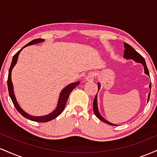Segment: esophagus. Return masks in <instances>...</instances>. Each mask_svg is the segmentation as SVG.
I'll list each match as a JSON object with an SVG mask.
<instances>
[{"label":"esophagus","instance_id":"obj_1","mask_svg":"<svg viewBox=\"0 0 157 157\" xmlns=\"http://www.w3.org/2000/svg\"><path fill=\"white\" fill-rule=\"evenodd\" d=\"M85 80H86V82H92L94 80V74L93 73L89 74V75L86 77V78H85Z\"/></svg>","mask_w":157,"mask_h":157}]
</instances>
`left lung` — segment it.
<instances>
[{
    "label": "left lung",
    "mask_w": 157,
    "mask_h": 157,
    "mask_svg": "<svg viewBox=\"0 0 157 157\" xmlns=\"http://www.w3.org/2000/svg\"><path fill=\"white\" fill-rule=\"evenodd\" d=\"M124 48H125V51H124V55L123 57L124 58L127 59V60H134V62L136 63H141L144 67V72L146 75H147L148 77H150V75H149V71L148 69H147V67L146 66V63H145V59L142 57L140 54L138 53L136 50L134 49L132 46H130L129 44H126L125 43L124 44ZM97 86H98V91L100 89V83L98 82L97 83ZM149 88H150V92L148 94V96H147V102H148L149 98H150V94H151V83H150L149 85ZM93 110H94V114L96 115V117L99 120H102V122H105V123L109 124L110 125H115V124L111 123L106 120L100 114V112H99V109H98V105H97V94L94 97V102H93Z\"/></svg>",
    "instance_id": "1"
}]
</instances>
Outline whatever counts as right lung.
Listing matches in <instances>:
<instances>
[{
  "label": "right lung",
  "mask_w": 157,
  "mask_h": 157,
  "mask_svg": "<svg viewBox=\"0 0 157 157\" xmlns=\"http://www.w3.org/2000/svg\"><path fill=\"white\" fill-rule=\"evenodd\" d=\"M44 39H35L33 40H32L31 42H29V44H27L26 46H24L23 47L20 49L15 55L13 56V58H12V63H11L10 70H9V75H8V80H7V86H8V90H9V94H10V97L12 100V102H13L14 105L16 108V109L17 110V111L22 115L23 117H24L25 118L28 119V120H32V121H35L37 122H46L51 121V120L55 119L57 117H58L61 113L63 112L65 109V106H66V102H67L68 96H69L70 93L72 91V90L75 89L76 86H78L80 84V81H77V82H72V83L68 84V86H66L62 91H60V96H59L58 101H57V107L51 113H49L48 114L44 115V116H32L31 114H29L28 113H26V111H23V109L19 105L18 102H17V99H16L15 92H14V88H13V83L12 82V71L13 69L14 66H15L17 63V60H18V56L19 54L21 53V52L22 51L23 48L26 47L28 46H31V45L34 44H37L40 43L44 42Z\"/></svg>",
  "instance_id": "obj_1"
}]
</instances>
